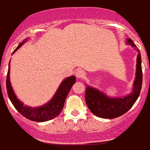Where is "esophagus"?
<instances>
[{
  "mask_svg": "<svg viewBox=\"0 0 150 150\" xmlns=\"http://www.w3.org/2000/svg\"><path fill=\"white\" fill-rule=\"evenodd\" d=\"M86 75V72L82 70H78L75 72V76L78 78H83Z\"/></svg>",
  "mask_w": 150,
  "mask_h": 150,
  "instance_id": "esophagus-1",
  "label": "esophagus"
}]
</instances>
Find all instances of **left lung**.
<instances>
[{"instance_id": "left-lung-1", "label": "left lung", "mask_w": 150, "mask_h": 150, "mask_svg": "<svg viewBox=\"0 0 150 150\" xmlns=\"http://www.w3.org/2000/svg\"><path fill=\"white\" fill-rule=\"evenodd\" d=\"M129 45L136 47L132 39H128ZM136 78L134 83L133 92L124 98H111L96 88L87 86L86 88V102L88 108L98 117L114 119L119 117L130 109L137 100L142 86V70L141 54L138 50L137 59Z\"/></svg>"}]
</instances>
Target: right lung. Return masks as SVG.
Instances as JSON below:
<instances>
[{
  "label": "right lung",
  "mask_w": 150,
  "mask_h": 150,
  "mask_svg": "<svg viewBox=\"0 0 150 150\" xmlns=\"http://www.w3.org/2000/svg\"><path fill=\"white\" fill-rule=\"evenodd\" d=\"M23 43L24 42L20 43L13 53L18 50ZM9 72H10V66L8 67L7 78H6V89H7L8 95L11 101L16 109L21 113L22 116L29 120L37 121V122H43V121L51 120L57 117L60 113L64 107V101H65L67 96L68 95V93L70 92L72 85L76 81V78L73 75L64 79L58 88L53 98L49 103H47L44 106L31 108L30 107L23 105V104L16 98L13 91L10 80H9Z\"/></svg>",
  "instance_id": "right-lung-1"
}]
</instances>
